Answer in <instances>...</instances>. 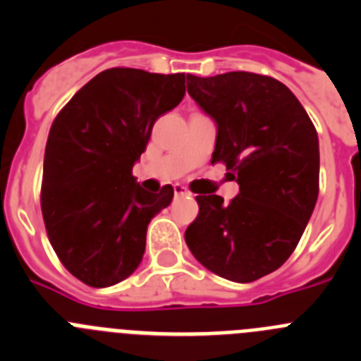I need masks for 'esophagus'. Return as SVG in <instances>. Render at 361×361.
Here are the masks:
<instances>
[{
  "label": "esophagus",
  "instance_id": "1",
  "mask_svg": "<svg viewBox=\"0 0 361 361\" xmlns=\"http://www.w3.org/2000/svg\"><path fill=\"white\" fill-rule=\"evenodd\" d=\"M173 193H175V197H184V195H188V190L184 186H180V184H175Z\"/></svg>",
  "mask_w": 361,
  "mask_h": 361
}]
</instances>
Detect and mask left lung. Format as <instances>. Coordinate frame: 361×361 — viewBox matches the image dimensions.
<instances>
[{"label":"left lung","mask_w":361,"mask_h":361,"mask_svg":"<svg viewBox=\"0 0 361 361\" xmlns=\"http://www.w3.org/2000/svg\"><path fill=\"white\" fill-rule=\"evenodd\" d=\"M188 94L216 123L212 164L240 186L235 199L197 195L184 238L215 275L255 282L295 251L318 199L320 149L307 111L288 86L253 72L188 73Z\"/></svg>","instance_id":"1"}]
</instances>
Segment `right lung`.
<instances>
[{
    "label": "right lung",
    "instance_id": "1",
    "mask_svg": "<svg viewBox=\"0 0 361 361\" xmlns=\"http://www.w3.org/2000/svg\"><path fill=\"white\" fill-rule=\"evenodd\" d=\"M186 78L108 68L54 119L41 183L44 228L63 266L90 288L132 275L149 220L173 199L170 184L142 190L132 170L155 121L183 101Z\"/></svg>",
    "mask_w": 361,
    "mask_h": 361
}]
</instances>
